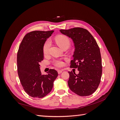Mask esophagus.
Returning <instances> with one entry per match:
<instances>
[{"instance_id": "1", "label": "esophagus", "mask_w": 120, "mask_h": 120, "mask_svg": "<svg viewBox=\"0 0 120 120\" xmlns=\"http://www.w3.org/2000/svg\"><path fill=\"white\" fill-rule=\"evenodd\" d=\"M62 70H57V72H58V74H61V72H62Z\"/></svg>"}]
</instances>
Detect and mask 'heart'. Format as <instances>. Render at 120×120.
Returning a JSON list of instances; mask_svg holds the SVG:
<instances>
[{
  "instance_id": "heart-1",
  "label": "heart",
  "mask_w": 120,
  "mask_h": 120,
  "mask_svg": "<svg viewBox=\"0 0 120 120\" xmlns=\"http://www.w3.org/2000/svg\"><path fill=\"white\" fill-rule=\"evenodd\" d=\"M56 41L57 44L63 49L66 46L69 47L71 44L70 40L68 38L66 35H60L57 36L56 38ZM50 46V41L49 40H47L45 42L43 45L42 50L43 52L45 55H46L49 53V50ZM53 64L56 67H61L63 66V62L61 60H56L53 61Z\"/></svg>"
}]
</instances>
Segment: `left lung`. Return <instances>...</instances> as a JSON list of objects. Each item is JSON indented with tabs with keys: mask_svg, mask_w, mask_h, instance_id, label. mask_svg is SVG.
Wrapping results in <instances>:
<instances>
[{
	"mask_svg": "<svg viewBox=\"0 0 120 120\" xmlns=\"http://www.w3.org/2000/svg\"><path fill=\"white\" fill-rule=\"evenodd\" d=\"M60 31L72 39L75 47L70 68H78L79 73L68 71L69 88L79 96L92 95L99 86L102 74L100 50L96 40L88 30L81 27Z\"/></svg>",
	"mask_w": 120,
	"mask_h": 120,
	"instance_id": "8db88e82",
	"label": "left lung"
}]
</instances>
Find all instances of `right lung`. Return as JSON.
Here are the masks:
<instances>
[{"label":"right lung","instance_id":"1","mask_svg":"<svg viewBox=\"0 0 120 120\" xmlns=\"http://www.w3.org/2000/svg\"><path fill=\"white\" fill-rule=\"evenodd\" d=\"M53 30H35L25 35L17 54V72L24 91L33 98H42L51 91L57 71L50 69L42 75L39 63L43 60L42 48Z\"/></svg>","mask_w":120,"mask_h":120}]
</instances>
